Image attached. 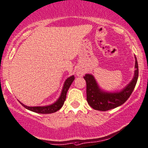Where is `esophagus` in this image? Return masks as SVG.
I'll return each instance as SVG.
<instances>
[{
  "mask_svg": "<svg viewBox=\"0 0 148 148\" xmlns=\"http://www.w3.org/2000/svg\"><path fill=\"white\" fill-rule=\"evenodd\" d=\"M81 74H83V73L80 72V71H79V72H77V75L80 76V75H81Z\"/></svg>",
  "mask_w": 148,
  "mask_h": 148,
  "instance_id": "1",
  "label": "esophagus"
}]
</instances>
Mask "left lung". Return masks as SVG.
I'll return each mask as SVG.
<instances>
[{
    "mask_svg": "<svg viewBox=\"0 0 148 148\" xmlns=\"http://www.w3.org/2000/svg\"><path fill=\"white\" fill-rule=\"evenodd\" d=\"M135 58L134 75L130 83L119 92L109 93L101 90L93 76L87 74L84 76L87 84V101L93 109L106 111L113 109L124 103L133 91L139 76L138 63Z\"/></svg>",
    "mask_w": 148,
    "mask_h": 148,
    "instance_id": "obj_1",
    "label": "left lung"
}]
</instances>
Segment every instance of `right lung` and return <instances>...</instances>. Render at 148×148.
<instances>
[{"mask_svg": "<svg viewBox=\"0 0 148 148\" xmlns=\"http://www.w3.org/2000/svg\"><path fill=\"white\" fill-rule=\"evenodd\" d=\"M74 78H74V75L67 78L66 80L65 81L64 85H63L60 97H59V99L56 101L55 103H53L52 104L44 106H28L24 105V104L20 102V104H21L22 106H24V107H25L27 109L33 112H35V113H37L49 114L55 113V112L59 111V110L63 106L65 99H66L67 92H68V90L69 89V88H70V85H72V82L74 81Z\"/></svg>", "mask_w": 148, "mask_h": 148, "instance_id": "add662e5", "label": "right lung"}]
</instances>
